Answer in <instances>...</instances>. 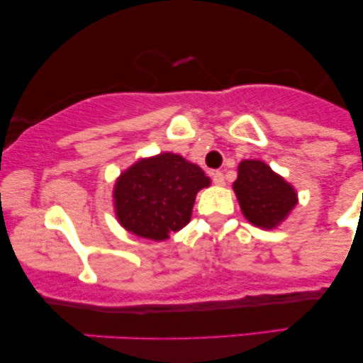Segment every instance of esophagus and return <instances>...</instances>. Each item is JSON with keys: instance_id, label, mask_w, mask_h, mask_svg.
Here are the masks:
<instances>
[{"instance_id": "34e87169", "label": "esophagus", "mask_w": 363, "mask_h": 363, "mask_svg": "<svg viewBox=\"0 0 363 363\" xmlns=\"http://www.w3.org/2000/svg\"><path fill=\"white\" fill-rule=\"evenodd\" d=\"M211 179H213V182L216 186H223L225 184V177H223V174L220 172V170H215V172L211 174Z\"/></svg>"}]
</instances>
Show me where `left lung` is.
Wrapping results in <instances>:
<instances>
[{
  "instance_id": "8db88e82",
  "label": "left lung",
  "mask_w": 363,
  "mask_h": 363,
  "mask_svg": "<svg viewBox=\"0 0 363 363\" xmlns=\"http://www.w3.org/2000/svg\"><path fill=\"white\" fill-rule=\"evenodd\" d=\"M234 191L245 218L262 228L277 227L297 203L294 187L261 160L240 162Z\"/></svg>"
}]
</instances>
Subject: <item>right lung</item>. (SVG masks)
I'll return each mask as SVG.
<instances>
[{
    "label": "right lung",
    "instance_id": "add662e5",
    "mask_svg": "<svg viewBox=\"0 0 363 363\" xmlns=\"http://www.w3.org/2000/svg\"><path fill=\"white\" fill-rule=\"evenodd\" d=\"M210 177L181 155L162 153L136 162L114 187L116 213L131 234L165 240L186 227L199 189Z\"/></svg>",
    "mask_w": 363,
    "mask_h": 363
}]
</instances>
